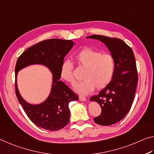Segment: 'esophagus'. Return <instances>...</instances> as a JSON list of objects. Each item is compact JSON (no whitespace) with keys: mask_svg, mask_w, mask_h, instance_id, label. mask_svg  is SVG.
<instances>
[{"mask_svg":"<svg viewBox=\"0 0 154 154\" xmlns=\"http://www.w3.org/2000/svg\"><path fill=\"white\" fill-rule=\"evenodd\" d=\"M79 100L80 101H85L86 100V97L83 96V95H79Z\"/></svg>","mask_w":154,"mask_h":154,"instance_id":"esophagus-1","label":"esophagus"}]
</instances>
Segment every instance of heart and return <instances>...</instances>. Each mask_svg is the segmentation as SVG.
<instances>
[{"mask_svg":"<svg viewBox=\"0 0 154 154\" xmlns=\"http://www.w3.org/2000/svg\"><path fill=\"white\" fill-rule=\"evenodd\" d=\"M74 61L80 67L85 68L82 80L75 85V91L87 95L95 89H104L112 81L114 76L116 64L114 57L110 54L91 48H84L74 55ZM74 64L69 60L62 63L60 69V78L69 84H74Z\"/></svg>","mask_w":154,"mask_h":154,"instance_id":"heart-1","label":"heart"}]
</instances>
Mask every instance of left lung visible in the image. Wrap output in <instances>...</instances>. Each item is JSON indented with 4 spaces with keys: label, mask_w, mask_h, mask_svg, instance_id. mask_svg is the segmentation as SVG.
<instances>
[{
    "label": "left lung",
    "mask_w": 154,
    "mask_h": 154,
    "mask_svg": "<svg viewBox=\"0 0 154 154\" xmlns=\"http://www.w3.org/2000/svg\"><path fill=\"white\" fill-rule=\"evenodd\" d=\"M88 37L104 43L115 60L112 81L90 99L97 102L102 108L101 114L94 118V122L102 125H112L125 117L134 101L138 82L134 54L132 48L119 38L98 35Z\"/></svg>",
    "instance_id": "left-lung-1"
}]
</instances>
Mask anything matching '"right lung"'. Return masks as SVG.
Instances as JSON below:
<instances>
[{
	"label": "right lung",
	"mask_w": 154,
	"mask_h": 154,
	"mask_svg": "<svg viewBox=\"0 0 154 154\" xmlns=\"http://www.w3.org/2000/svg\"><path fill=\"white\" fill-rule=\"evenodd\" d=\"M74 44L72 40H44L29 48L17 60L15 67V91L17 100L31 122L45 130L57 131L67 125L70 117L69 102L79 99L78 95L59 80L60 66ZM32 64L46 65L54 74L49 97L38 105H31L25 102L20 96L17 87V72Z\"/></svg>",
	"instance_id": "1"
}]
</instances>
